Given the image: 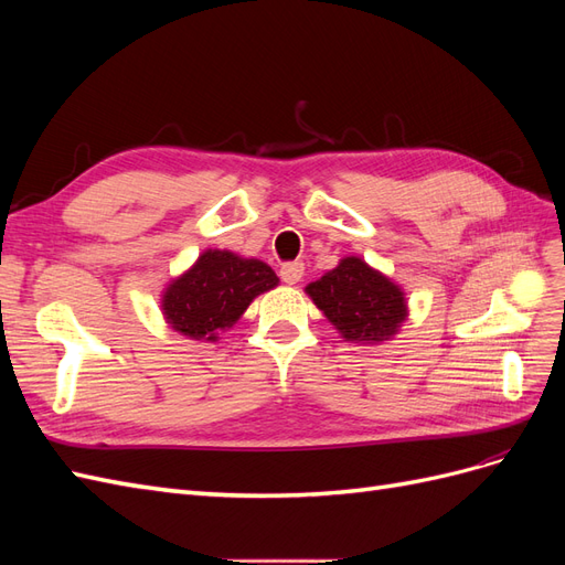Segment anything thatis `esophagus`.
I'll list each match as a JSON object with an SVG mask.
<instances>
[{
    "mask_svg": "<svg viewBox=\"0 0 565 565\" xmlns=\"http://www.w3.org/2000/svg\"><path fill=\"white\" fill-rule=\"evenodd\" d=\"M280 278L287 285H295L303 278V264L301 262H287L280 266Z\"/></svg>",
    "mask_w": 565,
    "mask_h": 565,
    "instance_id": "obj_1",
    "label": "esophagus"
}]
</instances>
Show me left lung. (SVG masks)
Returning a JSON list of instances; mask_svg holds the SVG:
<instances>
[{
	"mask_svg": "<svg viewBox=\"0 0 565 565\" xmlns=\"http://www.w3.org/2000/svg\"><path fill=\"white\" fill-rule=\"evenodd\" d=\"M306 292L349 341L388 339L405 320L401 289L355 256H347Z\"/></svg>",
	"mask_w": 565,
	"mask_h": 565,
	"instance_id": "1",
	"label": "left lung"
}]
</instances>
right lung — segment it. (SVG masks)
<instances>
[{"instance_id": "obj_1", "label": "right lung", "mask_w": 565, "mask_h": 565, "mask_svg": "<svg viewBox=\"0 0 565 565\" xmlns=\"http://www.w3.org/2000/svg\"><path fill=\"white\" fill-rule=\"evenodd\" d=\"M276 285L278 276L264 262L210 249L183 278L167 287L162 311L177 332L216 339L214 334L231 328L256 295Z\"/></svg>"}]
</instances>
